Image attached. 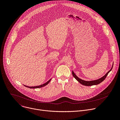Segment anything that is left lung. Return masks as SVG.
<instances>
[{
	"label": "left lung",
	"instance_id": "8db88e82",
	"mask_svg": "<svg viewBox=\"0 0 120 120\" xmlns=\"http://www.w3.org/2000/svg\"><path fill=\"white\" fill-rule=\"evenodd\" d=\"M113 63L112 64V67L111 68V69L104 76H103L102 77L98 79H95V80H94V81H84V80H83V79L79 78L75 73L74 72H73V71H72V75L74 77V78H75V79H76V80L79 82V83H80L81 84H82V85H83L84 86H92V85H98V84H99V83H100L101 82H102L104 79H105V78L106 77L107 75H108V73L112 70V67H113Z\"/></svg>",
	"mask_w": 120,
	"mask_h": 120
}]
</instances>
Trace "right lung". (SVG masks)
<instances>
[{"mask_svg": "<svg viewBox=\"0 0 120 120\" xmlns=\"http://www.w3.org/2000/svg\"><path fill=\"white\" fill-rule=\"evenodd\" d=\"M51 80V79H50L49 81H48L47 82H46L44 84H43L42 85H39V86H34V87H29V86H25L26 87H27V88H30V89H37V88H41V87H44L45 86H46L47 85H48L49 82H50V81Z\"/></svg>", "mask_w": 120, "mask_h": 120, "instance_id": "1", "label": "right lung"}]
</instances>
